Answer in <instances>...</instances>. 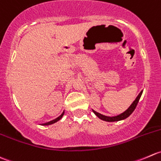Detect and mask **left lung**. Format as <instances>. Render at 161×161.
I'll list each match as a JSON object with an SVG mask.
<instances>
[{"mask_svg":"<svg viewBox=\"0 0 161 161\" xmlns=\"http://www.w3.org/2000/svg\"><path fill=\"white\" fill-rule=\"evenodd\" d=\"M142 94V92L138 94V95L137 96V98H135V100L133 102L132 104L129 106V108H128L126 111H125V112L122 113L121 114H120V115L115 116V117H107V116L103 115V114H99V113L96 112V111L93 110V109H92V111H93L94 114H95V115L98 117V118L101 119V120H105V121L114 122V121H119V120H125V119H126L127 117H129V116L132 114L133 111L135 110V109L136 108V106H137V104H138V101H139L140 97H141Z\"/></svg>","mask_w":161,"mask_h":161,"instance_id":"left-lung-1","label":"left lung"}]
</instances>
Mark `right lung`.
Wrapping results in <instances>:
<instances>
[{
    "mask_svg": "<svg viewBox=\"0 0 161 161\" xmlns=\"http://www.w3.org/2000/svg\"><path fill=\"white\" fill-rule=\"evenodd\" d=\"M63 114H64V112L63 113V114H61V115L59 116V117H57L56 119H55V120H51V121H49V122H47V123H44V124H42V125H52V124H54V123H55V122H57V121H58V120H60V119L62 118V117H63Z\"/></svg>",
    "mask_w": 161,
    "mask_h": 161,
    "instance_id": "1",
    "label": "right lung"
}]
</instances>
